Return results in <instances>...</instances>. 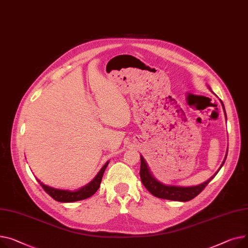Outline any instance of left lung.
Masks as SVG:
<instances>
[{
    "instance_id": "left-lung-1",
    "label": "left lung",
    "mask_w": 248,
    "mask_h": 248,
    "mask_svg": "<svg viewBox=\"0 0 248 248\" xmlns=\"http://www.w3.org/2000/svg\"><path fill=\"white\" fill-rule=\"evenodd\" d=\"M222 107L224 109V105L221 102ZM224 113H225V109H224ZM226 116V114H225ZM227 156V152L225 155V158L223 160V162L220 166V168L222 167V165L225 162V159ZM141 158V166H140V177H141V181L143 183V185L146 187L147 190L154 196L158 197V198H162V199H168V200H175V201H189L193 199L194 197H196L203 189L206 187V185L214 178V176L217 174V172L220 170V168L218 169V171L214 174V175L208 179L207 181H205L204 183L196 185V186H190V187H182V186H174V185H165L161 182H159L158 180H156L147 166L146 161H145L143 156H140Z\"/></svg>"
}]
</instances>
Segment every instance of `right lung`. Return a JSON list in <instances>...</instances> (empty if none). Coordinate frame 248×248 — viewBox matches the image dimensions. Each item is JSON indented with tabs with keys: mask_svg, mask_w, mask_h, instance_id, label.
Returning a JSON list of instances; mask_svg holds the SVG:
<instances>
[{
	"mask_svg": "<svg viewBox=\"0 0 248 248\" xmlns=\"http://www.w3.org/2000/svg\"><path fill=\"white\" fill-rule=\"evenodd\" d=\"M109 164V161L105 163V165L101 168V170L98 172L97 175L94 177V179L88 183L87 185L83 186L80 189H77V190L71 191V190H63V189H57L54 187H50L48 185H45L42 183L39 179L38 182L41 184V186L44 188L45 190L53 199L59 202H74V201H79L83 200L86 198H89L93 194L96 193V191L99 189L102 177H103V174L105 172V169L107 168Z\"/></svg>",
	"mask_w": 248,
	"mask_h": 248,
	"instance_id": "right-lung-1",
	"label": "right lung"
}]
</instances>
